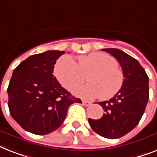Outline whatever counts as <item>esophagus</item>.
<instances>
[{
	"instance_id": "1",
	"label": "esophagus",
	"mask_w": 157,
	"mask_h": 157,
	"mask_svg": "<svg viewBox=\"0 0 157 157\" xmlns=\"http://www.w3.org/2000/svg\"><path fill=\"white\" fill-rule=\"evenodd\" d=\"M82 103H83L85 106H90L91 104L90 102H89V101H86V100H83L82 101Z\"/></svg>"
}]
</instances>
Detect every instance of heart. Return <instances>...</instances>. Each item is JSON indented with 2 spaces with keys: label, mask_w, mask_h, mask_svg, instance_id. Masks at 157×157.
Wrapping results in <instances>:
<instances>
[{
  "label": "heart",
  "mask_w": 157,
  "mask_h": 157,
  "mask_svg": "<svg viewBox=\"0 0 157 157\" xmlns=\"http://www.w3.org/2000/svg\"><path fill=\"white\" fill-rule=\"evenodd\" d=\"M54 74L63 87L72 90L87 76L89 84L74 90L75 95L83 98H99L107 100L116 95L124 83V73L117 61L105 53H92L78 58V63L70 55L57 61Z\"/></svg>",
  "instance_id": "obj_1"
}]
</instances>
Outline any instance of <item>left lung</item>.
I'll return each instance as SVG.
<instances>
[{"mask_svg": "<svg viewBox=\"0 0 157 157\" xmlns=\"http://www.w3.org/2000/svg\"><path fill=\"white\" fill-rule=\"evenodd\" d=\"M115 57L121 66L124 83L119 92L108 101L98 103L104 114L100 119L88 120L91 129L107 139H119L139 124L149 99V78L136 59L122 50L103 49Z\"/></svg>", "mask_w": 157, "mask_h": 157, "instance_id": "1", "label": "left lung"}]
</instances>
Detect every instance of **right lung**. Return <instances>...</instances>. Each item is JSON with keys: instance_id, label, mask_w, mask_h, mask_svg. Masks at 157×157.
Returning a JSON list of instances; mask_svg holds the SVG:
<instances>
[{"instance_id": "right-lung-1", "label": "right lung", "mask_w": 157, "mask_h": 157, "mask_svg": "<svg viewBox=\"0 0 157 157\" xmlns=\"http://www.w3.org/2000/svg\"><path fill=\"white\" fill-rule=\"evenodd\" d=\"M64 51L48 50L28 57L13 71L7 93L11 117L27 131L44 135L61 126L72 103H81L54 76Z\"/></svg>"}]
</instances>
